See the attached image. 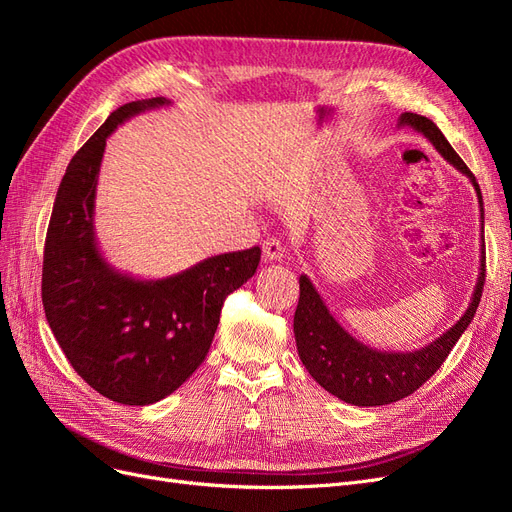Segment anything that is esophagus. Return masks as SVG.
Wrapping results in <instances>:
<instances>
[{"label": "esophagus", "mask_w": 512, "mask_h": 512, "mask_svg": "<svg viewBox=\"0 0 512 512\" xmlns=\"http://www.w3.org/2000/svg\"><path fill=\"white\" fill-rule=\"evenodd\" d=\"M262 254H265V260H282L286 258V247L280 239H267L262 243Z\"/></svg>", "instance_id": "esophagus-1"}]
</instances>
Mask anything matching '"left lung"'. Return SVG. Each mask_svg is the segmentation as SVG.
I'll list each match as a JSON object with an SVG mask.
<instances>
[{"label": "left lung", "mask_w": 512, "mask_h": 512, "mask_svg": "<svg viewBox=\"0 0 512 512\" xmlns=\"http://www.w3.org/2000/svg\"><path fill=\"white\" fill-rule=\"evenodd\" d=\"M399 126H410L423 132L431 145L442 153L444 160L451 162L459 173L472 181L480 205V220H483V230H480L483 232V239H480L483 241L480 273L466 314L444 335H440L436 342L414 352H380L356 342L350 333L342 329V324L331 316L318 290L309 282V277H299V305L297 312H294V339H297L301 361L324 391H329L331 395L352 406L393 404V401L404 399L412 395L418 386H423L446 361V356L451 354L461 333L468 329L485 286V211L483 194H480L476 177L431 119L416 113H404L399 117Z\"/></svg>", "instance_id": "left-lung-1"}]
</instances>
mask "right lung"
Wrapping results in <instances>:
<instances>
[{
	"label": "right lung",
	"mask_w": 512,
	"mask_h": 512,
	"mask_svg": "<svg viewBox=\"0 0 512 512\" xmlns=\"http://www.w3.org/2000/svg\"><path fill=\"white\" fill-rule=\"evenodd\" d=\"M170 104L119 106L76 151L59 183L42 260V305L66 359L91 389L126 406H149L205 361L232 290L256 273L260 247L205 258L164 280H134L102 258L94 200L106 138L126 119Z\"/></svg>",
	"instance_id": "obj_1"
}]
</instances>
